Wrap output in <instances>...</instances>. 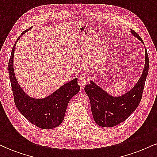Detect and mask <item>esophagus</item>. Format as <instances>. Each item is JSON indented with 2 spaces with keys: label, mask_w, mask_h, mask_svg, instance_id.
<instances>
[{
  "label": "esophagus",
  "mask_w": 157,
  "mask_h": 157,
  "mask_svg": "<svg viewBox=\"0 0 157 157\" xmlns=\"http://www.w3.org/2000/svg\"><path fill=\"white\" fill-rule=\"evenodd\" d=\"M77 82H78L79 86H80V87H84V86H86V84H87L88 80H87V78H86V77L82 76V77H79Z\"/></svg>",
  "instance_id": "34e87169"
}]
</instances>
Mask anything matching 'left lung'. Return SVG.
<instances>
[{
    "instance_id": "8db88e82",
    "label": "left lung",
    "mask_w": 157,
    "mask_h": 157,
    "mask_svg": "<svg viewBox=\"0 0 157 157\" xmlns=\"http://www.w3.org/2000/svg\"><path fill=\"white\" fill-rule=\"evenodd\" d=\"M133 35L144 44L140 36L131 30ZM149 68V59L145 48V68L142 76L131 91L120 97H112L97 86L93 81L85 86V91L89 97L91 113L94 121L102 127H113L128 117L141 101L142 92Z\"/></svg>"
}]
</instances>
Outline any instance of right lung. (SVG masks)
I'll list each match as a JSON object with an SVG mask.
<instances>
[{
    "instance_id": "1",
    "label": "right lung",
    "mask_w": 157,
    "mask_h": 157,
    "mask_svg": "<svg viewBox=\"0 0 157 157\" xmlns=\"http://www.w3.org/2000/svg\"><path fill=\"white\" fill-rule=\"evenodd\" d=\"M32 28L25 30L21 36ZM19 36L16 43L20 39ZM12 47L9 61L10 76L14 101L18 111L31 123L42 129H52L63 121L69 100L80 91V87L75 78L61 86L53 94L44 99H34L26 94L19 86L13 68V57L15 45Z\"/></svg>"
}]
</instances>
